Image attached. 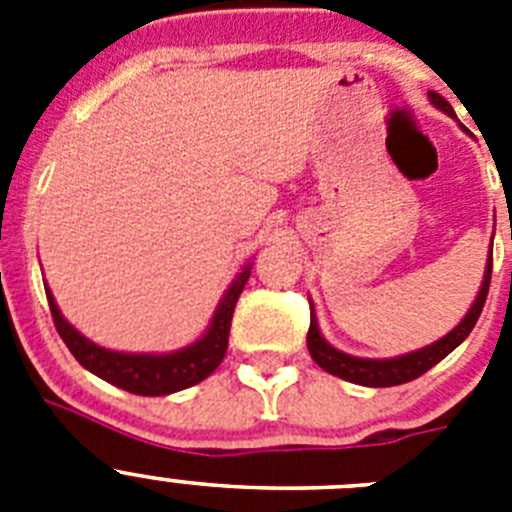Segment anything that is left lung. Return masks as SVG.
<instances>
[{
  "label": "left lung",
  "instance_id": "left-lung-1",
  "mask_svg": "<svg viewBox=\"0 0 512 512\" xmlns=\"http://www.w3.org/2000/svg\"><path fill=\"white\" fill-rule=\"evenodd\" d=\"M431 102L436 104L438 110H443L446 115L454 117L451 104L441 97V94L431 92ZM490 277H492V251H490V264L485 271V282L479 289L477 300H474L472 310L464 315L459 325L451 330L449 336H443L441 341L431 343V346L413 351V354L397 356V359H356V356H348L338 348L330 346L318 330V320H315V312L310 307V330H307V348H310V356L315 359V364L320 369H325L333 377H341L346 382L364 384V387H395V384H405L418 379L420 374H425L431 366H436L443 356H449L456 346H459L464 338L472 333V328L477 325L479 315H482V307H485L487 292H490Z\"/></svg>",
  "mask_w": 512,
  "mask_h": 512
}]
</instances>
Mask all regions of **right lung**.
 Returning <instances> with one entry per match:
<instances>
[{
  "instance_id": "add662e5",
  "label": "right lung",
  "mask_w": 512,
  "mask_h": 512,
  "mask_svg": "<svg viewBox=\"0 0 512 512\" xmlns=\"http://www.w3.org/2000/svg\"><path fill=\"white\" fill-rule=\"evenodd\" d=\"M251 266H243V271L235 277L225 297L220 300L212 318L210 328L200 341H194L192 346L174 351V354H120V351H110L89 338H84L74 325L63 320L61 310H58L56 300H53L51 289H45L48 295V305H51L53 325H56L58 336L69 346L74 359L79 361L84 369L102 377L104 382L115 384L120 390H128L133 395H171V392L187 390L192 384L202 382L215 372L220 361H223L225 351H228V333L230 320H233L235 302L241 297L243 287H246L248 277H251Z\"/></svg>"
}]
</instances>
